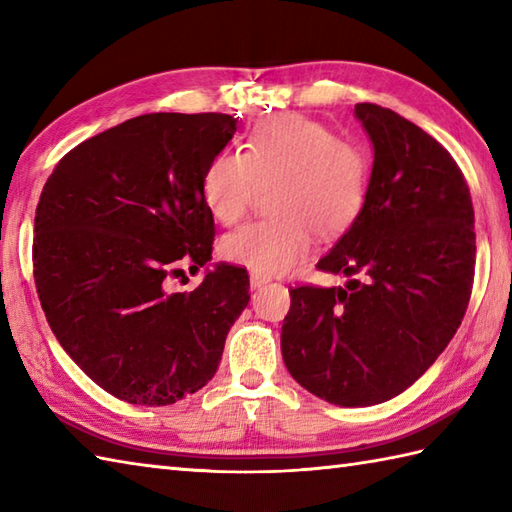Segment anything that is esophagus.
Returning a JSON list of instances; mask_svg holds the SVG:
<instances>
[{
	"label": "esophagus",
	"instance_id": "1",
	"mask_svg": "<svg viewBox=\"0 0 512 512\" xmlns=\"http://www.w3.org/2000/svg\"><path fill=\"white\" fill-rule=\"evenodd\" d=\"M268 277H264V275H257V273H253V275H250V288H262L264 284H268Z\"/></svg>",
	"mask_w": 512,
	"mask_h": 512
}]
</instances>
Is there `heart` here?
<instances>
[{
    "instance_id": "b5f03b06",
    "label": "heart",
    "mask_w": 512,
    "mask_h": 512,
    "mask_svg": "<svg viewBox=\"0 0 512 512\" xmlns=\"http://www.w3.org/2000/svg\"><path fill=\"white\" fill-rule=\"evenodd\" d=\"M268 220L226 235L220 255L257 275H279L306 259L314 233L332 239L363 211L369 160L328 125L288 114L262 125L244 154L224 149L202 173V200L215 222L237 224L259 187L273 184Z\"/></svg>"
}]
</instances>
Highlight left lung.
Returning <instances> with one entry per match:
<instances>
[{
  "label": "left lung",
  "instance_id": "obj_1",
  "mask_svg": "<svg viewBox=\"0 0 512 512\" xmlns=\"http://www.w3.org/2000/svg\"><path fill=\"white\" fill-rule=\"evenodd\" d=\"M354 114L374 145L363 211L317 268L341 288L299 286L281 325L292 378L339 407L402 394L464 319L475 215L460 167L436 138L374 103Z\"/></svg>",
  "mask_w": 512,
  "mask_h": 512
}]
</instances>
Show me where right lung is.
<instances>
[{
    "mask_svg": "<svg viewBox=\"0 0 512 512\" xmlns=\"http://www.w3.org/2000/svg\"><path fill=\"white\" fill-rule=\"evenodd\" d=\"M228 114H143L68 151L35 215V284L50 328L107 394L165 407L213 378L248 306L244 268L215 264L169 292L182 264L211 262L202 173L228 145Z\"/></svg>",
    "mask_w": 512,
    "mask_h": 512,
    "instance_id": "right-lung-1",
    "label": "right lung"
}]
</instances>
